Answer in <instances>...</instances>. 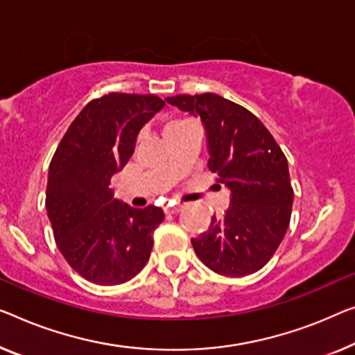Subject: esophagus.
<instances>
[{"label":"esophagus","mask_w":355,"mask_h":355,"mask_svg":"<svg viewBox=\"0 0 355 355\" xmlns=\"http://www.w3.org/2000/svg\"><path fill=\"white\" fill-rule=\"evenodd\" d=\"M183 205L182 204H168L164 207V210H166V214L168 215H173V214H178V211H182Z\"/></svg>","instance_id":"obj_1"}]
</instances>
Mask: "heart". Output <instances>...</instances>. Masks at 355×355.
Listing matches in <instances>:
<instances>
[{
    "label": "heart",
    "instance_id": "obj_1",
    "mask_svg": "<svg viewBox=\"0 0 355 355\" xmlns=\"http://www.w3.org/2000/svg\"><path fill=\"white\" fill-rule=\"evenodd\" d=\"M184 123H188V121H180V119H173V121H168V123L166 124V127H164V130L166 129H172V127H178L182 125Z\"/></svg>",
    "mask_w": 355,
    "mask_h": 355
}]
</instances>
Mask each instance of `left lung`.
Returning a JSON list of instances; mask_svg holds the SVG:
<instances>
[{"mask_svg":"<svg viewBox=\"0 0 355 355\" xmlns=\"http://www.w3.org/2000/svg\"><path fill=\"white\" fill-rule=\"evenodd\" d=\"M167 103L200 118L207 135L209 168L231 191L221 218L191 239L196 255L216 274L257 272L277 250L292 215L287 157L250 111L216 94L175 95Z\"/></svg>","mask_w":355,"mask_h":355,"instance_id":"left-lung-1","label":"left lung"}]
</instances>
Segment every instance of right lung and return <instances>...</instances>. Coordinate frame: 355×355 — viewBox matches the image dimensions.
<instances>
[{
	"mask_svg": "<svg viewBox=\"0 0 355 355\" xmlns=\"http://www.w3.org/2000/svg\"><path fill=\"white\" fill-rule=\"evenodd\" d=\"M164 105L156 95L111 92L95 98L68 127L52 157L47 216L60 253L89 282L124 284L150 258L164 211L119 202L110 182L134 155L141 127Z\"/></svg>",
	"mask_w": 355,
	"mask_h": 355,
	"instance_id": "right-lung-1",
	"label": "right lung"
}]
</instances>
